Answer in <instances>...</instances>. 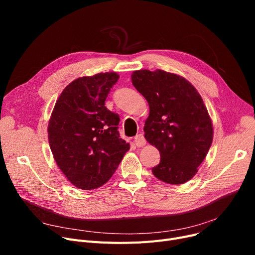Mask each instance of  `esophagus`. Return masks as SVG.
<instances>
[{"label":"esophagus","instance_id":"34e87169","mask_svg":"<svg viewBox=\"0 0 255 255\" xmlns=\"http://www.w3.org/2000/svg\"><path fill=\"white\" fill-rule=\"evenodd\" d=\"M145 139H144V136L142 135V134H138V135H136L135 137H134V143H135V145L136 146H143L144 144H145Z\"/></svg>","mask_w":255,"mask_h":255}]
</instances>
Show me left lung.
Wrapping results in <instances>:
<instances>
[{"label": "left lung", "mask_w": 255, "mask_h": 255, "mask_svg": "<svg viewBox=\"0 0 255 255\" xmlns=\"http://www.w3.org/2000/svg\"><path fill=\"white\" fill-rule=\"evenodd\" d=\"M131 80L150 107L144 137L161 157L152 168L154 176L172 185L188 182L213 141V124L203 98L188 80L160 69L133 71Z\"/></svg>", "instance_id": "left-lung-1"}]
</instances>
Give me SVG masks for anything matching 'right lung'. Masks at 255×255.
Segmentation results:
<instances>
[{
    "mask_svg": "<svg viewBox=\"0 0 255 255\" xmlns=\"http://www.w3.org/2000/svg\"><path fill=\"white\" fill-rule=\"evenodd\" d=\"M116 72L76 78L58 98L48 123V141L59 168L83 190L109 181L130 144L120 138V118L105 107Z\"/></svg>",
    "mask_w": 255,
    "mask_h": 255,
    "instance_id": "1",
    "label": "right lung"
}]
</instances>
